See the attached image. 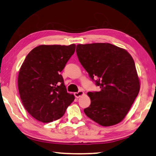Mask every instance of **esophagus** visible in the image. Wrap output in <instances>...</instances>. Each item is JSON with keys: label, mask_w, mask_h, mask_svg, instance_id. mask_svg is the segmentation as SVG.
I'll return each instance as SVG.
<instances>
[{"label": "esophagus", "mask_w": 156, "mask_h": 156, "mask_svg": "<svg viewBox=\"0 0 156 156\" xmlns=\"http://www.w3.org/2000/svg\"><path fill=\"white\" fill-rule=\"evenodd\" d=\"M84 94V92L82 90H79L78 92H76L74 93V95L76 97V98H79V97H81L82 95Z\"/></svg>", "instance_id": "34e87169"}]
</instances>
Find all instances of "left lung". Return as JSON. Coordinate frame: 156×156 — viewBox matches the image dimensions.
<instances>
[{
	"label": "left lung",
	"mask_w": 156,
	"mask_h": 156,
	"mask_svg": "<svg viewBox=\"0 0 156 156\" xmlns=\"http://www.w3.org/2000/svg\"><path fill=\"white\" fill-rule=\"evenodd\" d=\"M79 62L101 90L88 92L90 105L84 112L103 126L118 124L138 95L140 82L133 57L109 43L78 44Z\"/></svg>",
	"instance_id": "obj_1"
}]
</instances>
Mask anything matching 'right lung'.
<instances>
[{
  "mask_svg": "<svg viewBox=\"0 0 156 156\" xmlns=\"http://www.w3.org/2000/svg\"><path fill=\"white\" fill-rule=\"evenodd\" d=\"M76 44L40 45L30 52L18 75L23 105L36 120L47 123L62 118L74 100L67 92L61 72L74 53Z\"/></svg>",
  "mask_w": 156,
  "mask_h": 156,
  "instance_id": "add662e5",
  "label": "right lung"
}]
</instances>
